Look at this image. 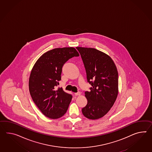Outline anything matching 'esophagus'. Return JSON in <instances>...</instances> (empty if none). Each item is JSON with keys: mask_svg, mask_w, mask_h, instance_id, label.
Listing matches in <instances>:
<instances>
[{"mask_svg": "<svg viewBox=\"0 0 152 152\" xmlns=\"http://www.w3.org/2000/svg\"><path fill=\"white\" fill-rule=\"evenodd\" d=\"M75 96H80V95H81V92H78L77 93H75Z\"/></svg>", "mask_w": 152, "mask_h": 152, "instance_id": "esophagus-1", "label": "esophagus"}]
</instances>
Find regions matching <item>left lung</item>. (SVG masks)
<instances>
[{
  "label": "left lung",
  "mask_w": 152,
  "mask_h": 152,
  "mask_svg": "<svg viewBox=\"0 0 152 152\" xmlns=\"http://www.w3.org/2000/svg\"><path fill=\"white\" fill-rule=\"evenodd\" d=\"M85 67L87 80L92 86L86 91L87 104L82 112L87 118L103 117L113 106L118 94V72L109 56L96 49L76 47Z\"/></svg>",
  "instance_id": "1"
}]
</instances>
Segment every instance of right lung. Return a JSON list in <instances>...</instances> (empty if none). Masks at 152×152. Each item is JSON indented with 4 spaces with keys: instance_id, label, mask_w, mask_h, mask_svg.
<instances>
[{
    "instance_id": "1",
    "label": "right lung",
    "mask_w": 152,
    "mask_h": 152,
    "mask_svg": "<svg viewBox=\"0 0 152 152\" xmlns=\"http://www.w3.org/2000/svg\"><path fill=\"white\" fill-rule=\"evenodd\" d=\"M78 56L73 47L55 48L44 53L34 65L28 83L30 94L37 107L49 118H60L66 113L72 96L57 87L64 64Z\"/></svg>"
}]
</instances>
